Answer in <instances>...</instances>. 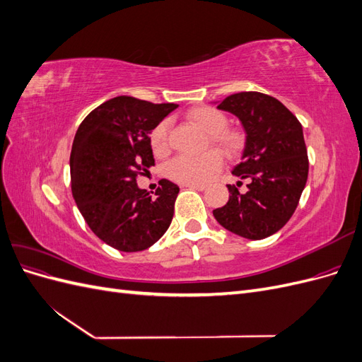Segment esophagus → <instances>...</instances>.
I'll list each match as a JSON object with an SVG mask.
<instances>
[{"label":"esophagus","mask_w":362,"mask_h":362,"mask_svg":"<svg viewBox=\"0 0 362 362\" xmlns=\"http://www.w3.org/2000/svg\"><path fill=\"white\" fill-rule=\"evenodd\" d=\"M184 185L192 190H205L206 189V185H204V184H184Z\"/></svg>","instance_id":"34e87169"}]
</instances>
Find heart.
<instances>
[{"instance_id":"heart-1","label":"heart","mask_w":362,"mask_h":362,"mask_svg":"<svg viewBox=\"0 0 362 362\" xmlns=\"http://www.w3.org/2000/svg\"><path fill=\"white\" fill-rule=\"evenodd\" d=\"M190 122L199 127L208 134L210 144L226 156H234L243 146V136L234 129H226L228 117L214 107L202 105L193 108L189 113ZM170 122L161 120L149 134V144L156 156H166L169 144ZM222 169V158L216 152H206L199 157L178 156L170 160L166 166L168 177L180 184H205Z\"/></svg>"}]
</instances>
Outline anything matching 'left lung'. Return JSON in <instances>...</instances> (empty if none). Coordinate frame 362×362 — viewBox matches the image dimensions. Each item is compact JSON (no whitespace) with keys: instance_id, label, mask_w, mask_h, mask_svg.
Wrapping results in <instances>:
<instances>
[{"instance_id":"8db88e82","label":"left lung","mask_w":362,"mask_h":362,"mask_svg":"<svg viewBox=\"0 0 362 362\" xmlns=\"http://www.w3.org/2000/svg\"><path fill=\"white\" fill-rule=\"evenodd\" d=\"M217 108L231 112L243 124L246 145L233 175L249 184L246 193L228 184L229 201L213 214L240 237L266 238L290 221L308 180L302 125L276 98L259 92L229 95Z\"/></svg>"}]
</instances>
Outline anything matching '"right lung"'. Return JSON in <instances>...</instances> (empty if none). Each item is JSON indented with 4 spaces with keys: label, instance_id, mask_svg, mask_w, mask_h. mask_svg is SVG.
Segmentation results:
<instances>
[{
    "label": "right lung",
    "instance_id": "right-lung-1",
    "mask_svg": "<svg viewBox=\"0 0 362 362\" xmlns=\"http://www.w3.org/2000/svg\"><path fill=\"white\" fill-rule=\"evenodd\" d=\"M177 107L116 96L76 129L69 160L72 196L95 235L117 250L148 249L172 222L178 185L160 180L151 196L137 187V177L154 166L152 128Z\"/></svg>",
    "mask_w": 362,
    "mask_h": 362
}]
</instances>
